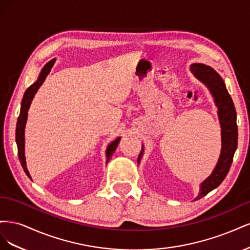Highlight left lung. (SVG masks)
<instances>
[{"instance_id": "8db88e82", "label": "left lung", "mask_w": 250, "mask_h": 250, "mask_svg": "<svg viewBox=\"0 0 250 250\" xmlns=\"http://www.w3.org/2000/svg\"><path fill=\"white\" fill-rule=\"evenodd\" d=\"M191 71L196 78L202 81L209 89L215 98L218 106V115L222 128V149L218 164L213 173L201 184L199 195L195 200L204 197L210 191H213L224 180L230 169L238 145V126L237 112L231 97L225 87L222 78L210 66L203 63H194L191 65ZM143 149L139 155L138 162L141 160Z\"/></svg>"}]
</instances>
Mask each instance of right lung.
Segmentation results:
<instances>
[{
    "label": "right lung",
    "mask_w": 250,
    "mask_h": 250,
    "mask_svg": "<svg viewBox=\"0 0 250 250\" xmlns=\"http://www.w3.org/2000/svg\"><path fill=\"white\" fill-rule=\"evenodd\" d=\"M55 62V59L51 60L50 62H48L46 65L43 66V69L42 70L41 74H40V77L39 79L36 80L35 83H33L32 85H30L27 90L25 92L24 97H22V101H21V112H20V116L18 119V123H17V132H16V140H17V145H18V154H19V160L21 162V165L22 169H24L25 173L28 175L29 178L30 177V174L27 170L26 167V160H25V125H26V121H27V116H28V110L30 107V104H31V101L33 99V97L35 95V93L37 92V89L40 88V86L42 84L43 81L46 80L48 74L50 73L52 66L54 65ZM120 142V138H118L117 140L113 141L110 145L107 148L106 151V157H107V161L106 164L108 163V161L111 158L113 152L116 151V148L118 147V144Z\"/></svg>",
    "instance_id": "1"
}]
</instances>
